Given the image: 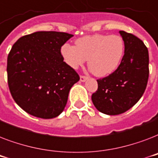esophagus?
<instances>
[{
	"mask_svg": "<svg viewBox=\"0 0 158 158\" xmlns=\"http://www.w3.org/2000/svg\"><path fill=\"white\" fill-rule=\"evenodd\" d=\"M87 79H88V77L87 76H84V75H80V81L81 82H84Z\"/></svg>",
	"mask_w": 158,
	"mask_h": 158,
	"instance_id": "esophagus-1",
	"label": "esophagus"
}]
</instances>
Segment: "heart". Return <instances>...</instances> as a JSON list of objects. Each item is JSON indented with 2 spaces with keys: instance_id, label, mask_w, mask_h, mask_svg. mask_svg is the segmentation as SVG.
Listing matches in <instances>:
<instances>
[{
  "instance_id": "obj_1",
  "label": "heart",
  "mask_w": 158,
  "mask_h": 158,
  "mask_svg": "<svg viewBox=\"0 0 158 158\" xmlns=\"http://www.w3.org/2000/svg\"><path fill=\"white\" fill-rule=\"evenodd\" d=\"M125 52V43L118 35L94 34L75 40V47L64 43L60 54L72 69L82 66L89 59V69L98 77L109 75L117 69Z\"/></svg>"
}]
</instances>
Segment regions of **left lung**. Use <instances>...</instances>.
Segmentation results:
<instances>
[{
	"label": "left lung",
	"mask_w": 158,
	"mask_h": 158,
	"mask_svg": "<svg viewBox=\"0 0 158 158\" xmlns=\"http://www.w3.org/2000/svg\"><path fill=\"white\" fill-rule=\"evenodd\" d=\"M125 43L120 65L108 76L98 79L92 95L95 107L106 115L122 114L134 106L144 93L149 76V56L142 40L125 31L119 32Z\"/></svg>",
	"instance_id": "8db88e82"
}]
</instances>
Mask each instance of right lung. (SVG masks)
I'll return each mask as SVG.
<instances>
[{
	"label": "right lung",
	"instance_id": "1",
	"mask_svg": "<svg viewBox=\"0 0 158 158\" xmlns=\"http://www.w3.org/2000/svg\"><path fill=\"white\" fill-rule=\"evenodd\" d=\"M73 35L41 31L23 36L7 57V80L11 96L28 114L43 119L64 110L71 87L79 75L64 61L60 48Z\"/></svg>",
	"mask_w": 158,
	"mask_h": 158
}]
</instances>
